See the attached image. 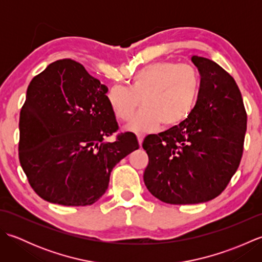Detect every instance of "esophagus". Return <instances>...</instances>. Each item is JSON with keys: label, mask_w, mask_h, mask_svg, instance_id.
<instances>
[{"label": "esophagus", "mask_w": 262, "mask_h": 262, "mask_svg": "<svg viewBox=\"0 0 262 262\" xmlns=\"http://www.w3.org/2000/svg\"><path fill=\"white\" fill-rule=\"evenodd\" d=\"M136 136H137V140H138V143H140V145H142V143H143V138H144V135L143 133H136Z\"/></svg>", "instance_id": "obj_1"}]
</instances>
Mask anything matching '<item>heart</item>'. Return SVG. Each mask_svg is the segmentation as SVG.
I'll list each match as a JSON object with an SVG mask.
<instances>
[{
  "mask_svg": "<svg viewBox=\"0 0 262 262\" xmlns=\"http://www.w3.org/2000/svg\"><path fill=\"white\" fill-rule=\"evenodd\" d=\"M200 90V74L190 64L161 60L143 66L130 77L128 88L114 84L105 92V100L120 121L133 119L130 127L146 129L179 125L190 115Z\"/></svg>",
  "mask_w": 262,
  "mask_h": 262,
  "instance_id": "1",
  "label": "heart"
}]
</instances>
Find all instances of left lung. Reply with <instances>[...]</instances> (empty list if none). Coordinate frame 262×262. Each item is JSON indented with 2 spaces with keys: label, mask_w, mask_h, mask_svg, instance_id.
<instances>
[{
  "label": "left lung",
  "mask_w": 262,
  "mask_h": 262,
  "mask_svg": "<svg viewBox=\"0 0 262 262\" xmlns=\"http://www.w3.org/2000/svg\"><path fill=\"white\" fill-rule=\"evenodd\" d=\"M200 74L196 105L188 118L144 138V182L171 205L205 203L229 185L241 162L247 111L235 80L208 58L192 56Z\"/></svg>",
  "instance_id": "8db88e82"
}]
</instances>
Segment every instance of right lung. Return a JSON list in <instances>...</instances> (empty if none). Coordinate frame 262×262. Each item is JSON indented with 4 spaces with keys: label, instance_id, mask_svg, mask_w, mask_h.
I'll return each mask as SVG.
<instances>
[{
    "label": "right lung",
    "instance_id": "add662e5",
    "mask_svg": "<svg viewBox=\"0 0 262 262\" xmlns=\"http://www.w3.org/2000/svg\"><path fill=\"white\" fill-rule=\"evenodd\" d=\"M108 88L73 59H59L33 77L20 111L19 160L39 197L64 206L96 203L110 172L135 151V134L119 133L105 100Z\"/></svg>",
    "mask_w": 262,
    "mask_h": 262
}]
</instances>
